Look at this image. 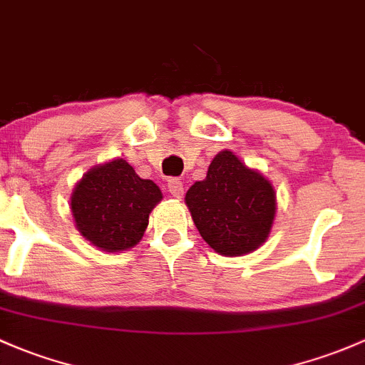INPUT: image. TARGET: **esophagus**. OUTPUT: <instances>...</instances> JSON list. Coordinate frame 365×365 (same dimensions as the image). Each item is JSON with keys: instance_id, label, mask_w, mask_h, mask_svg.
Masks as SVG:
<instances>
[{"instance_id": "1", "label": "esophagus", "mask_w": 365, "mask_h": 365, "mask_svg": "<svg viewBox=\"0 0 365 365\" xmlns=\"http://www.w3.org/2000/svg\"><path fill=\"white\" fill-rule=\"evenodd\" d=\"M168 190H170V194L173 195V197L180 199L183 195V183L180 182L178 178L168 180Z\"/></svg>"}]
</instances>
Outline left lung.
<instances>
[{"instance_id":"1","label":"left lung","mask_w":365,"mask_h":365,"mask_svg":"<svg viewBox=\"0 0 365 365\" xmlns=\"http://www.w3.org/2000/svg\"><path fill=\"white\" fill-rule=\"evenodd\" d=\"M185 202L202 240L227 257L257 250L269 236L276 215L269 180L231 150L215 155L206 178L187 190Z\"/></svg>"}]
</instances>
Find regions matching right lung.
I'll list each match as a JSON object with an SVG mask.
<instances>
[{"mask_svg": "<svg viewBox=\"0 0 365 365\" xmlns=\"http://www.w3.org/2000/svg\"><path fill=\"white\" fill-rule=\"evenodd\" d=\"M160 199L159 187L118 157L82 176L71 194V213L78 232L94 247L122 252L140 243Z\"/></svg>", "mask_w": 365, "mask_h": 365, "instance_id": "1", "label": "right lung"}]
</instances>
